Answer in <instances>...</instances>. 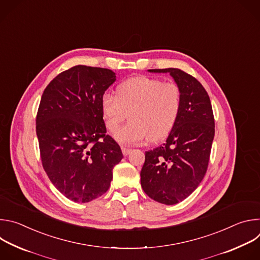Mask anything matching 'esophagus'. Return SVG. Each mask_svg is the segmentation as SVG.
<instances>
[{
  "label": "esophagus",
  "instance_id": "obj_1",
  "mask_svg": "<svg viewBox=\"0 0 260 260\" xmlns=\"http://www.w3.org/2000/svg\"><path fill=\"white\" fill-rule=\"evenodd\" d=\"M121 150H122V153H123L124 156H127L132 151L131 148H126V147H123V146L121 147Z\"/></svg>",
  "mask_w": 260,
  "mask_h": 260
}]
</instances>
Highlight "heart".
I'll return each mask as SVG.
<instances>
[{"instance_id": "obj_1", "label": "heart", "mask_w": 260, "mask_h": 260, "mask_svg": "<svg viewBox=\"0 0 260 260\" xmlns=\"http://www.w3.org/2000/svg\"><path fill=\"white\" fill-rule=\"evenodd\" d=\"M182 107V92L175 82L137 76L119 84L115 96L105 93L101 111L106 128L115 133L128 116L129 122L115 134L125 145L158 142L175 126Z\"/></svg>"}]
</instances>
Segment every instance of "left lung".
I'll return each instance as SVG.
<instances>
[{
    "mask_svg": "<svg viewBox=\"0 0 260 260\" xmlns=\"http://www.w3.org/2000/svg\"><path fill=\"white\" fill-rule=\"evenodd\" d=\"M170 73L182 92L177 122L164 145L145 153L141 185L152 200L175 205L189 197L204 179L215 135L210 98L204 86L180 69H154Z\"/></svg>",
    "mask_w": 260,
    "mask_h": 260,
    "instance_id": "left-lung-1",
    "label": "left lung"
}]
</instances>
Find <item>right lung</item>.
I'll list each match as a JSON object with an SVG mask.
<instances>
[{"instance_id": "add662e5", "label": "right lung", "mask_w": 260, "mask_h": 260, "mask_svg": "<svg viewBox=\"0 0 260 260\" xmlns=\"http://www.w3.org/2000/svg\"><path fill=\"white\" fill-rule=\"evenodd\" d=\"M116 80L113 71L78 64L47 85L36 117L42 166L55 188L75 203H88L110 187L120 146L109 135L101 100Z\"/></svg>"}]
</instances>
